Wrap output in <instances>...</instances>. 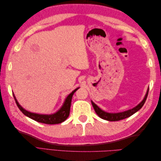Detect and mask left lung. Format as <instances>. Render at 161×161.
<instances>
[{"label": "left lung", "instance_id": "obj_1", "mask_svg": "<svg viewBox=\"0 0 161 161\" xmlns=\"http://www.w3.org/2000/svg\"><path fill=\"white\" fill-rule=\"evenodd\" d=\"M148 91L149 89H148L147 94H146L144 99L140 102V103L137 105L136 106L135 108L131 109H129L128 111H125L124 112H121V113H116V114H112V113H108V112H105L101 109L98 106H97L96 104H95L93 102L91 101V103L92 106H93V108L96 112V114L99 115V118L110 121H119L121 119H125L127 118H129L130 116L134 114H135L136 112H137L138 110H140L141 108H142V106L144 105L146 100H147V98L148 97Z\"/></svg>", "mask_w": 161, "mask_h": 161}]
</instances>
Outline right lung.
Listing matches in <instances>:
<instances>
[{"label":"right lung","mask_w":161,"mask_h":161,"mask_svg":"<svg viewBox=\"0 0 161 161\" xmlns=\"http://www.w3.org/2000/svg\"><path fill=\"white\" fill-rule=\"evenodd\" d=\"M79 89V88L76 89L75 90L73 91L71 93H70L66 97L65 99V101L64 104L62 106V108L58 110L55 114H51V115H43V114H34L31 113L28 111H26L17 102L15 97L14 96V100H15L16 104L19 109L21 110L22 113L27 116L28 118H30L33 120H35L38 122L43 123V124H60L63 121H64L69 116L70 114V105H71V101H72V97L74 95L75 92Z\"/></svg>","instance_id":"obj_1"}]
</instances>
